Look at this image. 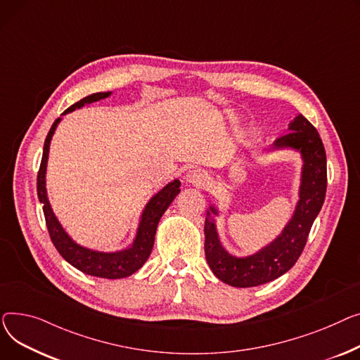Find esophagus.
I'll return each instance as SVG.
<instances>
[{"label": "esophagus", "mask_w": 360, "mask_h": 360, "mask_svg": "<svg viewBox=\"0 0 360 360\" xmlns=\"http://www.w3.org/2000/svg\"><path fill=\"white\" fill-rule=\"evenodd\" d=\"M186 181L195 186H205L207 181V174L203 170H200V168H192V170H188L186 174Z\"/></svg>", "instance_id": "34e87169"}]
</instances>
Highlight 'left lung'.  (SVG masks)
I'll use <instances>...</instances> for the list:
<instances>
[{
	"label": "left lung",
	"mask_w": 360,
	"mask_h": 360,
	"mask_svg": "<svg viewBox=\"0 0 360 360\" xmlns=\"http://www.w3.org/2000/svg\"><path fill=\"white\" fill-rule=\"evenodd\" d=\"M293 148L301 153L302 174L300 200L295 212L281 234L270 244L247 257H236L222 247L214 215L218 209L210 206L205 219V256L215 276L236 288L264 285L285 274L297 260L307 244L311 226L320 214L327 190V160L323 141L314 126L298 115L286 134L273 143V150Z\"/></svg>",
	"instance_id": "left-lung-1"
}]
</instances>
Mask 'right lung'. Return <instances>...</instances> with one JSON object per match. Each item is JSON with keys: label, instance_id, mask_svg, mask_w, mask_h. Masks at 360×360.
Instances as JSON below:
<instances>
[{"label": "right lung", "instance_id": "add662e5", "mask_svg": "<svg viewBox=\"0 0 360 360\" xmlns=\"http://www.w3.org/2000/svg\"><path fill=\"white\" fill-rule=\"evenodd\" d=\"M110 94L112 91L96 93V94L84 97L75 104H72L71 108H68L62 115L74 112L75 109L82 108L84 104H90L93 101L103 100L105 97H109ZM59 122H60V117H58L53 122L52 128L45 139L44 155H41V162L37 173V196L40 203L44 205V214H45L51 240L56 247V250L59 251V255L71 266H74L82 273L90 274V276H96V278H104V279H122L126 276H131V274L139 270L143 266V263L148 260V257H150L154 247L158 222L162 214L167 210V207L172 205L174 198L180 193V181L176 179L172 183H168L160 190L157 195H154L150 199V202L146 203L143 212L141 215L136 237L132 245L115 252H103V251H96L91 248L82 247L77 244L67 234L65 229L62 228V225L59 224L58 218L53 214L48 199V193H46V165H48V157H49V145Z\"/></svg>", "mask_w": 360, "mask_h": 360}]
</instances>
